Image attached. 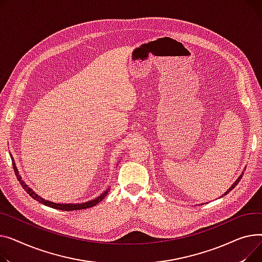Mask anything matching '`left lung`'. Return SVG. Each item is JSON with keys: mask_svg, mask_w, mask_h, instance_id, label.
Wrapping results in <instances>:
<instances>
[{"mask_svg": "<svg viewBox=\"0 0 262 262\" xmlns=\"http://www.w3.org/2000/svg\"><path fill=\"white\" fill-rule=\"evenodd\" d=\"M244 170H245V169H243V172H242V173H241V174H240V176L238 177V179H237V180H236V181H235V182L233 183V185H232V186H230V187H229V188H228V189H227V190H226V191L224 192V194H222L221 196H223V195L227 194V193H228V192H229L230 190H232V189H234V188L236 187V185H237V184H238V183L240 182V180L242 179V177H243V174H244Z\"/></svg>", "mask_w": 262, "mask_h": 262, "instance_id": "obj_1", "label": "left lung"}]
</instances>
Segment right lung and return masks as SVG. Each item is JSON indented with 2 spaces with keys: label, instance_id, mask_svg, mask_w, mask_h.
<instances>
[{
  "label": "right lung",
  "instance_id": "right-lung-1",
  "mask_svg": "<svg viewBox=\"0 0 262 262\" xmlns=\"http://www.w3.org/2000/svg\"><path fill=\"white\" fill-rule=\"evenodd\" d=\"M11 161H12V165H13V169H14V173L15 176H17V179L18 181L21 183V185L23 187V189L32 196L34 200H37V201H39L41 204H44L46 206L49 207H52V208H55V209H59V210H64V211H71V210H79V209H85V208H89V207H92V206H95L97 205L100 201H102V200L105 198V195L109 193L110 191V187H107L106 190H104L100 195H98L97 198L93 199V200H90V201H86V202H83V203H56V202H52V201H49V200H45L44 198L40 196L35 190H33V188H30L27 184L22 180V177L20 176L19 173V170L17 166H15V163H14V159L12 158L11 156Z\"/></svg>",
  "mask_w": 262,
  "mask_h": 262
}]
</instances>
